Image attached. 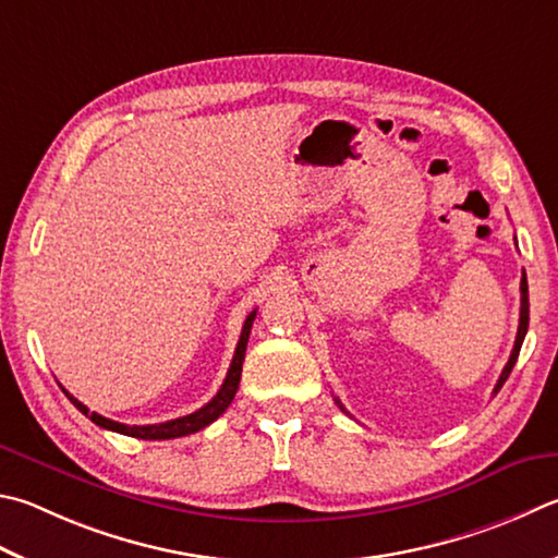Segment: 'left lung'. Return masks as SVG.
I'll list each match as a JSON object with an SVG mask.
<instances>
[{"instance_id": "obj_1", "label": "left lung", "mask_w": 558, "mask_h": 558, "mask_svg": "<svg viewBox=\"0 0 558 558\" xmlns=\"http://www.w3.org/2000/svg\"><path fill=\"white\" fill-rule=\"evenodd\" d=\"M520 292H522V305H520V327H518V339H514V347H512V353H510V359H508V363H505V368H502V373H500V378H498V385H495V395H498V390L502 388V383L510 378V373H512V368H514V363H518V356H520V349H522V341H524V333H526V327H530V295H526V276L522 272V282H520ZM337 404L339 408L343 410V404L339 402V398H337ZM347 412V410H343Z\"/></svg>"}]
</instances>
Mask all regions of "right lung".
Returning <instances> with one entry per match:
<instances>
[{
  "label": "right lung",
  "instance_id": "obj_1",
  "mask_svg": "<svg viewBox=\"0 0 558 558\" xmlns=\"http://www.w3.org/2000/svg\"><path fill=\"white\" fill-rule=\"evenodd\" d=\"M256 319V310H253L246 322H244V329H241V337L236 343V351H234V359H231V366L225 383H221L219 392L211 398L205 408H199L197 412L185 414V417H178V420H170L163 424H121L114 420H107L102 414L97 412H89L83 402L75 400L73 395L68 390H63L68 395V400L75 404V408L85 414V417L93 420L97 427L109 429V432H119V434H126V437H134V439H175V437H187V434H195L199 429H205L207 424L215 422L221 412H225L231 400H234V395L239 390V380H241V366H244V356H246V343H248V333H251V324Z\"/></svg>",
  "mask_w": 558,
  "mask_h": 558
}]
</instances>
